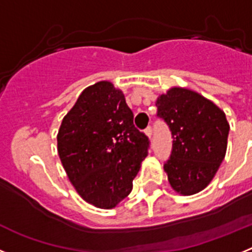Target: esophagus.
<instances>
[{
	"instance_id": "1",
	"label": "esophagus",
	"mask_w": 252,
	"mask_h": 252,
	"mask_svg": "<svg viewBox=\"0 0 252 252\" xmlns=\"http://www.w3.org/2000/svg\"><path fill=\"white\" fill-rule=\"evenodd\" d=\"M145 135L149 137V139H151V137H153V128H151L150 126H149V127L145 130Z\"/></svg>"
}]
</instances>
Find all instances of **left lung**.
<instances>
[{
    "instance_id": "left-lung-1",
    "label": "left lung",
    "mask_w": 252,
    "mask_h": 252,
    "mask_svg": "<svg viewBox=\"0 0 252 252\" xmlns=\"http://www.w3.org/2000/svg\"><path fill=\"white\" fill-rule=\"evenodd\" d=\"M155 104L173 135L170 158L164 164L169 184L182 195L201 192L226 155L230 131L226 115L212 101L182 87L160 94Z\"/></svg>"
}]
</instances>
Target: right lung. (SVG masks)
I'll return each instance as SVG.
<instances>
[{
  "label": "right lung",
  "instance_id": "obj_1",
  "mask_svg": "<svg viewBox=\"0 0 252 252\" xmlns=\"http://www.w3.org/2000/svg\"><path fill=\"white\" fill-rule=\"evenodd\" d=\"M58 154L77 193L92 206L115 208L132 190L149 139L133 126L121 90L101 81L87 87L64 116Z\"/></svg>",
  "mask_w": 252,
  "mask_h": 252
}]
</instances>
